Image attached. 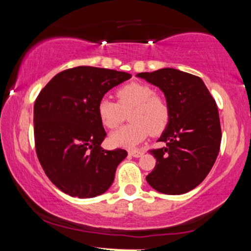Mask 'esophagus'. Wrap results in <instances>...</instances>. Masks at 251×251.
<instances>
[{"label": "esophagus", "instance_id": "obj_1", "mask_svg": "<svg viewBox=\"0 0 251 251\" xmlns=\"http://www.w3.org/2000/svg\"><path fill=\"white\" fill-rule=\"evenodd\" d=\"M143 154H144V152H142V151H137V150H133V151H129V152H128V155H131V157H134V158L142 157Z\"/></svg>", "mask_w": 251, "mask_h": 251}]
</instances>
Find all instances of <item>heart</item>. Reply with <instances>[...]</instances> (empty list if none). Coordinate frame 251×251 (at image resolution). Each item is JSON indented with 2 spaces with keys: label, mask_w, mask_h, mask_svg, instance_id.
I'll return each instance as SVG.
<instances>
[{
  "label": "heart",
  "mask_w": 251,
  "mask_h": 251,
  "mask_svg": "<svg viewBox=\"0 0 251 251\" xmlns=\"http://www.w3.org/2000/svg\"><path fill=\"white\" fill-rule=\"evenodd\" d=\"M118 102L102 98L98 103V116L105 127L116 128L129 112L131 124L109 135V143L117 148L132 149L142 143L150 132L159 134L168 126L170 108L163 98L155 96L150 86L131 82L117 92Z\"/></svg>",
  "instance_id": "b5f03b06"
}]
</instances>
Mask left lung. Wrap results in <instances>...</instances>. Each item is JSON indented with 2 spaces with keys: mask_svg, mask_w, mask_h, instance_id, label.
<instances>
[{
  "mask_svg": "<svg viewBox=\"0 0 251 251\" xmlns=\"http://www.w3.org/2000/svg\"><path fill=\"white\" fill-rule=\"evenodd\" d=\"M165 96L170 120L151 150L157 159L146 176L150 185L165 195H181L198 186L208 176L220 152L222 132L216 101L201 77L175 68L138 73Z\"/></svg>",
  "mask_w": 251,
  "mask_h": 251,
  "instance_id": "obj_1",
  "label": "left lung"
}]
</instances>
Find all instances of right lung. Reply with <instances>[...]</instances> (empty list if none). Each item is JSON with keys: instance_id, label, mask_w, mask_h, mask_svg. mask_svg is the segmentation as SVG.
<instances>
[{"instance_id": "right-lung-1", "label": "right lung", "mask_w": 251, "mask_h": 251, "mask_svg": "<svg viewBox=\"0 0 251 251\" xmlns=\"http://www.w3.org/2000/svg\"><path fill=\"white\" fill-rule=\"evenodd\" d=\"M131 74L80 66L56 74L34 103V137L43 171L57 189L72 197L106 192L125 150H103L106 132L98 103Z\"/></svg>"}]
</instances>
